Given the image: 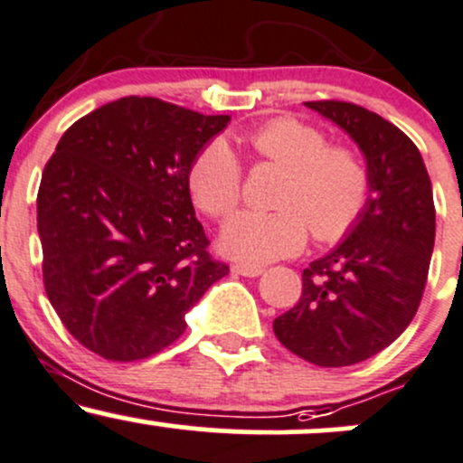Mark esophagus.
Here are the masks:
<instances>
[{
	"label": "esophagus",
	"instance_id": "34e87169",
	"mask_svg": "<svg viewBox=\"0 0 463 463\" xmlns=\"http://www.w3.org/2000/svg\"><path fill=\"white\" fill-rule=\"evenodd\" d=\"M232 272L248 276V279H254V276H261L263 268L261 265H250V263H235L232 265Z\"/></svg>",
	"mask_w": 463,
	"mask_h": 463
}]
</instances>
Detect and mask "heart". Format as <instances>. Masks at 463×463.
<instances>
[{
    "label": "heart",
    "mask_w": 463,
    "mask_h": 463,
    "mask_svg": "<svg viewBox=\"0 0 463 463\" xmlns=\"http://www.w3.org/2000/svg\"><path fill=\"white\" fill-rule=\"evenodd\" d=\"M241 141L259 158L287 169V176L276 195L280 211H239L228 217L220 243L231 257L250 265L294 257L309 228L320 241H335L364 213L370 172L353 147L328 146L320 128L291 117L265 121ZM189 191L211 217H224L239 204L241 163L226 141L215 139L198 152L189 167Z\"/></svg>",
    "instance_id": "b5f03b06"
}]
</instances>
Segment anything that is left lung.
<instances>
[{"label": "left lung", "mask_w": 463, "mask_h": 463, "mask_svg": "<svg viewBox=\"0 0 463 463\" xmlns=\"http://www.w3.org/2000/svg\"><path fill=\"white\" fill-rule=\"evenodd\" d=\"M357 143L370 172L364 213L302 272L298 305L274 320L287 350L322 368L374 357L409 326L435 243L433 189L418 147L357 104L305 102Z\"/></svg>", "instance_id": "obj_1"}]
</instances>
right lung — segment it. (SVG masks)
<instances>
[{
    "mask_svg": "<svg viewBox=\"0 0 463 463\" xmlns=\"http://www.w3.org/2000/svg\"><path fill=\"white\" fill-rule=\"evenodd\" d=\"M156 98L84 115L58 141L36 198L47 298L73 337L109 361L161 353L228 265L206 252L189 167L226 128Z\"/></svg>",
    "mask_w": 463,
    "mask_h": 463,
    "instance_id": "add662e5",
    "label": "right lung"
}]
</instances>
